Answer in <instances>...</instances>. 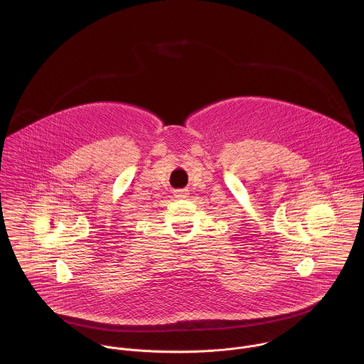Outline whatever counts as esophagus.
Returning <instances> with one entry per match:
<instances>
[{"instance_id": "obj_1", "label": "esophagus", "mask_w": 364, "mask_h": 364, "mask_svg": "<svg viewBox=\"0 0 364 364\" xmlns=\"http://www.w3.org/2000/svg\"><path fill=\"white\" fill-rule=\"evenodd\" d=\"M185 196H186V191H183V189L176 191V198H185Z\"/></svg>"}]
</instances>
